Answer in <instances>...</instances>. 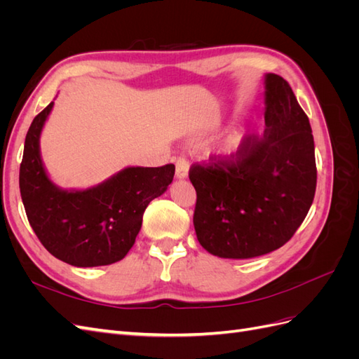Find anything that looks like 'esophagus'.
Returning a JSON list of instances; mask_svg holds the SVG:
<instances>
[{"mask_svg": "<svg viewBox=\"0 0 359 359\" xmlns=\"http://www.w3.org/2000/svg\"><path fill=\"white\" fill-rule=\"evenodd\" d=\"M189 161L184 158V157H180L177 160V170H175V177L177 180H186L189 177Z\"/></svg>", "mask_w": 359, "mask_h": 359, "instance_id": "34e87169", "label": "esophagus"}]
</instances>
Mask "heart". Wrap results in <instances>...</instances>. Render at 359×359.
I'll return each mask as SVG.
<instances>
[{
  "instance_id": "b5f03b06",
  "label": "heart",
  "mask_w": 359,
  "mask_h": 359,
  "mask_svg": "<svg viewBox=\"0 0 359 359\" xmlns=\"http://www.w3.org/2000/svg\"><path fill=\"white\" fill-rule=\"evenodd\" d=\"M248 132L245 130H236L224 139L222 145V156L227 160L240 158L247 149L248 144Z\"/></svg>"
}]
</instances>
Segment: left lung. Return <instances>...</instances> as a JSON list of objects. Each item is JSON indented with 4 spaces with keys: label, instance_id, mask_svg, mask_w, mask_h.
<instances>
[{
    "label": "left lung",
    "instance_id": "8db88e82",
    "mask_svg": "<svg viewBox=\"0 0 359 359\" xmlns=\"http://www.w3.org/2000/svg\"><path fill=\"white\" fill-rule=\"evenodd\" d=\"M265 133L235 161L191 166L198 241L223 259H252L286 244L313 203L316 160L309 116L290 85L264 76Z\"/></svg>",
    "mask_w": 359,
    "mask_h": 359
}]
</instances>
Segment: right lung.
Instances as JSON below:
<instances>
[{"label": "right lung", "instance_id": "1", "mask_svg": "<svg viewBox=\"0 0 359 359\" xmlns=\"http://www.w3.org/2000/svg\"><path fill=\"white\" fill-rule=\"evenodd\" d=\"M50 102L29 126L19 170L28 222L48 252L79 268L103 266L126 257L142 226L148 203L169 187L175 166H127L88 189H61L40 154V136Z\"/></svg>", "mask_w": 359, "mask_h": 359}]
</instances>
